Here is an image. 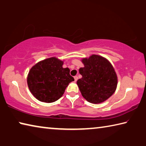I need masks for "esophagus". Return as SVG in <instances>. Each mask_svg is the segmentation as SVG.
I'll return each instance as SVG.
<instances>
[{
	"mask_svg": "<svg viewBox=\"0 0 146 146\" xmlns=\"http://www.w3.org/2000/svg\"><path fill=\"white\" fill-rule=\"evenodd\" d=\"M74 79H75V81L76 82V81L78 80V76H74Z\"/></svg>",
	"mask_w": 146,
	"mask_h": 146,
	"instance_id": "1",
	"label": "esophagus"
}]
</instances>
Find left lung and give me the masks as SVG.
I'll return each instance as SVG.
<instances>
[{
  "mask_svg": "<svg viewBox=\"0 0 146 146\" xmlns=\"http://www.w3.org/2000/svg\"><path fill=\"white\" fill-rule=\"evenodd\" d=\"M84 67L79 69L82 77L76 84L82 97L89 102L99 104L111 96L117 89V76L107 59L97 55L82 58Z\"/></svg>",
  "mask_w": 146,
  "mask_h": 146,
  "instance_id": "1",
  "label": "left lung"
}]
</instances>
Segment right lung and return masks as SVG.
Returning a JSON list of instances; mask_svg holds the SVG:
<instances>
[{"label":"right lung","mask_w":146,"mask_h":146,"mask_svg":"<svg viewBox=\"0 0 146 146\" xmlns=\"http://www.w3.org/2000/svg\"><path fill=\"white\" fill-rule=\"evenodd\" d=\"M63 61L51 57L31 68L27 78L29 91L36 99L51 103L58 100L69 84L74 81L70 69L63 68Z\"/></svg>","instance_id":"obj_1"}]
</instances>
